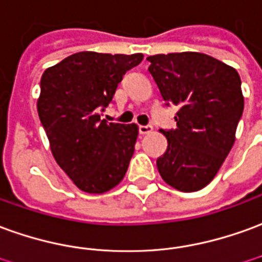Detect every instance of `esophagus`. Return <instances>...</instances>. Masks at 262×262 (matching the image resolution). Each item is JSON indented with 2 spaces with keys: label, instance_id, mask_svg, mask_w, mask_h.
Here are the masks:
<instances>
[{
  "label": "esophagus",
  "instance_id": "1",
  "mask_svg": "<svg viewBox=\"0 0 262 262\" xmlns=\"http://www.w3.org/2000/svg\"><path fill=\"white\" fill-rule=\"evenodd\" d=\"M139 132H140V135H149L153 132V126H139Z\"/></svg>",
  "mask_w": 262,
  "mask_h": 262
}]
</instances>
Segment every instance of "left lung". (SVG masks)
Listing matches in <instances>:
<instances>
[{
	"label": "left lung",
	"instance_id": "obj_1",
	"mask_svg": "<svg viewBox=\"0 0 262 262\" xmlns=\"http://www.w3.org/2000/svg\"><path fill=\"white\" fill-rule=\"evenodd\" d=\"M163 100L179 106L174 130H160L167 150L157 159L162 179L191 193L213 180L235 142L244 109L241 79L233 67L200 52L147 58Z\"/></svg>",
	"mask_w": 262,
	"mask_h": 262
}]
</instances>
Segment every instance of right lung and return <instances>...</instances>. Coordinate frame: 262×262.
<instances>
[{
    "instance_id": "obj_1",
    "label": "right lung",
    "mask_w": 262,
    "mask_h": 262,
    "mask_svg": "<svg viewBox=\"0 0 262 262\" xmlns=\"http://www.w3.org/2000/svg\"><path fill=\"white\" fill-rule=\"evenodd\" d=\"M142 59V54L85 51L42 74L36 107L51 151L85 193H106L125 177L139 127L135 123H107L100 119V112L112 102L123 75Z\"/></svg>"
}]
</instances>
